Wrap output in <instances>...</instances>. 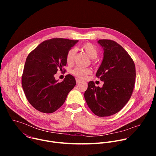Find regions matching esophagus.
Masks as SVG:
<instances>
[{
	"instance_id": "34e87169",
	"label": "esophagus",
	"mask_w": 156,
	"mask_h": 156,
	"mask_svg": "<svg viewBox=\"0 0 156 156\" xmlns=\"http://www.w3.org/2000/svg\"><path fill=\"white\" fill-rule=\"evenodd\" d=\"M76 82L77 84H78V83H80L81 82V80H79V79H78V78H76Z\"/></svg>"
}]
</instances>
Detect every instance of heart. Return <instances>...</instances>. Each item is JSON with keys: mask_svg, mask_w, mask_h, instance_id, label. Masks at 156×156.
Instances as JSON below:
<instances>
[{"mask_svg": "<svg viewBox=\"0 0 156 156\" xmlns=\"http://www.w3.org/2000/svg\"><path fill=\"white\" fill-rule=\"evenodd\" d=\"M81 49L90 58H96L99 54L98 49L93 45V44L87 42L81 46ZM75 55V51L74 49H70L66 52V62L69 65L73 64L74 62ZM72 73L80 79H84L87 75L91 73V70L90 69H84L81 67H76L73 69Z\"/></svg>", "mask_w": 156, "mask_h": 156, "instance_id": "heart-1", "label": "heart"}]
</instances>
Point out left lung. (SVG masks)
Listing matches in <instances>:
<instances>
[{"label": "left lung", "instance_id": "8db88e82", "mask_svg": "<svg viewBox=\"0 0 156 156\" xmlns=\"http://www.w3.org/2000/svg\"><path fill=\"white\" fill-rule=\"evenodd\" d=\"M98 42L104 52L96 76L104 84L100 87L94 81L89 82L84 99L95 115L108 117L119 112L129 100L135 83V65L115 41L100 39Z\"/></svg>", "mask_w": 156, "mask_h": 156}]
</instances>
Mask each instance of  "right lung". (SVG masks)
Here are the masks:
<instances>
[{
  "label": "right lung",
  "mask_w": 156,
  "mask_h": 156,
  "mask_svg": "<svg viewBox=\"0 0 156 156\" xmlns=\"http://www.w3.org/2000/svg\"><path fill=\"white\" fill-rule=\"evenodd\" d=\"M63 38H53L41 42L28 55L21 76V84L30 104L39 112L51 114L65 102L76 85L71 75L63 81L55 80L57 71L65 72L66 54L78 42Z\"/></svg>",
  "instance_id": "1"
}]
</instances>
